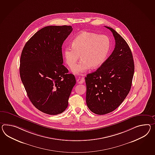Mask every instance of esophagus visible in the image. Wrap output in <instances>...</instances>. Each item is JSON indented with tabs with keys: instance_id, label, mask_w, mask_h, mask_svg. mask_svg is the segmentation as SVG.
Here are the masks:
<instances>
[{
	"instance_id": "1",
	"label": "esophagus",
	"mask_w": 155,
	"mask_h": 155,
	"mask_svg": "<svg viewBox=\"0 0 155 155\" xmlns=\"http://www.w3.org/2000/svg\"><path fill=\"white\" fill-rule=\"evenodd\" d=\"M77 81L78 83L82 84V83H83L84 82V78L83 77H82V78L78 77V78H77Z\"/></svg>"
}]
</instances>
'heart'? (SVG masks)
<instances>
[{"label":"heart","instance_id":"heart-1","mask_svg":"<svg viewBox=\"0 0 155 155\" xmlns=\"http://www.w3.org/2000/svg\"><path fill=\"white\" fill-rule=\"evenodd\" d=\"M110 47L109 39L105 35H98L90 32L78 35L72 42V48L66 47L63 55L66 64L72 68L80 58L79 63L72 71L80 74L91 68L96 69L105 61Z\"/></svg>","mask_w":155,"mask_h":155}]
</instances>
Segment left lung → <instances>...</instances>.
<instances>
[{"label": "left lung", "mask_w": 155, "mask_h": 155, "mask_svg": "<svg viewBox=\"0 0 155 155\" xmlns=\"http://www.w3.org/2000/svg\"><path fill=\"white\" fill-rule=\"evenodd\" d=\"M115 48L104 63L85 77L86 103L92 112L104 115L120 105L130 90L134 72L132 53L128 44L116 31Z\"/></svg>", "instance_id": "left-lung-1"}]
</instances>
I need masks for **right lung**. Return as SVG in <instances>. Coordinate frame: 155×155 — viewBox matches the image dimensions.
I'll list each match as a JSON object with an SVG mask.
<instances>
[{
    "mask_svg": "<svg viewBox=\"0 0 155 155\" xmlns=\"http://www.w3.org/2000/svg\"><path fill=\"white\" fill-rule=\"evenodd\" d=\"M73 31L71 26H50L27 42L20 59L21 79L31 102L42 113H62L76 83L63 65L61 46Z\"/></svg>",
    "mask_w": 155,
    "mask_h": 155,
    "instance_id": "1",
    "label": "right lung"
}]
</instances>
